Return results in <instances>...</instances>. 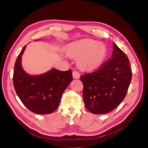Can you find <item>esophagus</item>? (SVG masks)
<instances>
[{"label": "esophagus", "mask_w": 148, "mask_h": 148, "mask_svg": "<svg viewBox=\"0 0 148 148\" xmlns=\"http://www.w3.org/2000/svg\"><path fill=\"white\" fill-rule=\"evenodd\" d=\"M72 75H73V77L74 79H79L80 77L79 73L77 71H73L72 72Z\"/></svg>", "instance_id": "34e87169"}]
</instances>
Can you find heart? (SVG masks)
Wrapping results in <instances>:
<instances>
[{"instance_id": "1", "label": "heart", "mask_w": 148, "mask_h": 148, "mask_svg": "<svg viewBox=\"0 0 148 148\" xmlns=\"http://www.w3.org/2000/svg\"><path fill=\"white\" fill-rule=\"evenodd\" d=\"M69 57L78 59V65L84 70H94L99 67L107 55L104 44L91 39H84L73 42L66 47Z\"/></svg>"}]
</instances>
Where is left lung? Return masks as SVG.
<instances>
[{"instance_id":"obj_1","label":"left lung","mask_w":148,"mask_h":148,"mask_svg":"<svg viewBox=\"0 0 148 148\" xmlns=\"http://www.w3.org/2000/svg\"><path fill=\"white\" fill-rule=\"evenodd\" d=\"M132 77L127 56L114 42L110 59L96 71L80 77L86 109L95 114L113 110L125 97Z\"/></svg>"}]
</instances>
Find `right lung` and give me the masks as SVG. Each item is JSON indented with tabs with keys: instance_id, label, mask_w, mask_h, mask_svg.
<instances>
[{
	"instance_id": "obj_1",
	"label": "right lung",
	"mask_w": 148,
	"mask_h": 148,
	"mask_svg": "<svg viewBox=\"0 0 148 148\" xmlns=\"http://www.w3.org/2000/svg\"><path fill=\"white\" fill-rule=\"evenodd\" d=\"M22 49L16 60L13 81L15 91L21 101L33 112L49 114L59 105L62 94L72 81L70 70L65 71L53 69L39 75H29L21 66Z\"/></svg>"
}]
</instances>
